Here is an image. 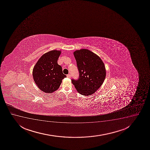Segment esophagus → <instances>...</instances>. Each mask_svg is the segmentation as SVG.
Segmentation results:
<instances>
[{"label": "esophagus", "instance_id": "1", "mask_svg": "<svg viewBox=\"0 0 150 150\" xmlns=\"http://www.w3.org/2000/svg\"><path fill=\"white\" fill-rule=\"evenodd\" d=\"M67 77L68 78H70L71 77L70 74H68V75H67Z\"/></svg>", "mask_w": 150, "mask_h": 150}]
</instances>
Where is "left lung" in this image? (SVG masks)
<instances>
[{"label": "left lung", "instance_id": "1", "mask_svg": "<svg viewBox=\"0 0 150 150\" xmlns=\"http://www.w3.org/2000/svg\"><path fill=\"white\" fill-rule=\"evenodd\" d=\"M79 77L72 79V83L82 95H91L101 86L105 78L106 70L103 62L99 57L86 49L74 52Z\"/></svg>", "mask_w": 150, "mask_h": 150}]
</instances>
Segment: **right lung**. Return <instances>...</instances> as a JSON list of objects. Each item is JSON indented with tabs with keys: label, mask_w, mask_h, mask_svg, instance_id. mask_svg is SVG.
Here are the masks:
<instances>
[{
	"label": "right lung",
	"mask_w": 150,
	"mask_h": 150,
	"mask_svg": "<svg viewBox=\"0 0 150 150\" xmlns=\"http://www.w3.org/2000/svg\"><path fill=\"white\" fill-rule=\"evenodd\" d=\"M61 51L53 50L45 54L34 66L33 76L35 84L42 91L52 93L58 89L66 77L57 61Z\"/></svg>",
	"instance_id": "add662e5"
}]
</instances>
